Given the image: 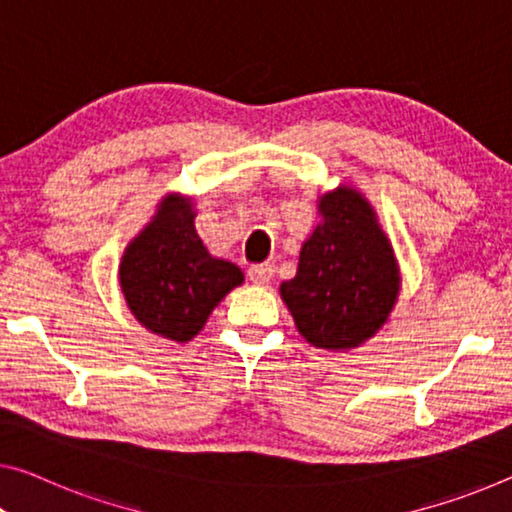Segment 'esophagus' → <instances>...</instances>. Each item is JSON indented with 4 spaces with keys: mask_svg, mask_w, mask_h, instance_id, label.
<instances>
[{
    "mask_svg": "<svg viewBox=\"0 0 512 512\" xmlns=\"http://www.w3.org/2000/svg\"><path fill=\"white\" fill-rule=\"evenodd\" d=\"M247 274H249V279L254 281V283H267L272 279V274H274V267L270 265V263H256V265H251L249 270H247Z\"/></svg>",
    "mask_w": 512,
    "mask_h": 512,
    "instance_id": "esophagus-1",
    "label": "esophagus"
}]
</instances>
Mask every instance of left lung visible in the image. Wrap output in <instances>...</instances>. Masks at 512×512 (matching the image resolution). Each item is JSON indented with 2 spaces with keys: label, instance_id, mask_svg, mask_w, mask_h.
<instances>
[{
  "label": "left lung",
  "instance_id": "left-lung-1",
  "mask_svg": "<svg viewBox=\"0 0 512 512\" xmlns=\"http://www.w3.org/2000/svg\"><path fill=\"white\" fill-rule=\"evenodd\" d=\"M318 208L322 222L304 242L295 279L281 283V297L316 348H357L396 304V258L359 192L338 187Z\"/></svg>",
  "mask_w": 512,
  "mask_h": 512
}]
</instances>
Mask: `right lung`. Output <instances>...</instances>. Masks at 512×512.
Instances as JSON below:
<instances>
[{"label":"right lung","instance_id":"add662e5","mask_svg":"<svg viewBox=\"0 0 512 512\" xmlns=\"http://www.w3.org/2000/svg\"><path fill=\"white\" fill-rule=\"evenodd\" d=\"M119 279L141 325L185 343L201 332L210 311L245 277L240 267L208 254L194 231L190 201L169 196L125 249Z\"/></svg>","mask_w":512,"mask_h":512}]
</instances>
